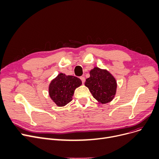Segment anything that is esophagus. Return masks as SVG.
I'll use <instances>...</instances> for the list:
<instances>
[{"instance_id": "esophagus-1", "label": "esophagus", "mask_w": 159, "mask_h": 159, "mask_svg": "<svg viewBox=\"0 0 159 159\" xmlns=\"http://www.w3.org/2000/svg\"><path fill=\"white\" fill-rule=\"evenodd\" d=\"M80 80H81L83 84H84V83L85 81V78L84 76H81V77H80Z\"/></svg>"}]
</instances>
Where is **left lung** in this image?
I'll use <instances>...</instances> for the list:
<instances>
[{
	"label": "left lung",
	"instance_id": "obj_1",
	"mask_svg": "<svg viewBox=\"0 0 159 159\" xmlns=\"http://www.w3.org/2000/svg\"><path fill=\"white\" fill-rule=\"evenodd\" d=\"M87 87L95 99L102 104L109 103L115 98L117 84L114 76L107 70L94 67L90 71V77L86 80Z\"/></svg>",
	"mask_w": 159,
	"mask_h": 159
}]
</instances>
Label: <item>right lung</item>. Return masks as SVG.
I'll use <instances>...</instances> for the list:
<instances>
[{"mask_svg":"<svg viewBox=\"0 0 159 159\" xmlns=\"http://www.w3.org/2000/svg\"><path fill=\"white\" fill-rule=\"evenodd\" d=\"M81 84V80L77 77L60 73L50 82L49 96L57 106H65L72 101L75 89Z\"/></svg>","mask_w":159,"mask_h":159,"instance_id":"add662e5","label":"right lung"}]
</instances>
